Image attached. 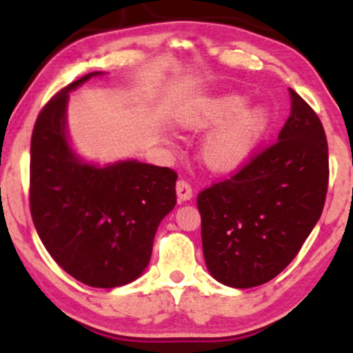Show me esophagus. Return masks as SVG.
I'll return each mask as SVG.
<instances>
[{"label": "esophagus", "mask_w": 353, "mask_h": 353, "mask_svg": "<svg viewBox=\"0 0 353 353\" xmlns=\"http://www.w3.org/2000/svg\"><path fill=\"white\" fill-rule=\"evenodd\" d=\"M176 190H177V197L181 201H189L192 197V185L189 184L188 181L179 179L176 184Z\"/></svg>", "instance_id": "1"}]
</instances>
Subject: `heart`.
I'll list each match as a JSON object with an SVG mask.
<instances>
[{
	"instance_id": "obj_1",
	"label": "heart",
	"mask_w": 353,
	"mask_h": 353,
	"mask_svg": "<svg viewBox=\"0 0 353 353\" xmlns=\"http://www.w3.org/2000/svg\"><path fill=\"white\" fill-rule=\"evenodd\" d=\"M242 106H244V98L225 96V98L210 103L204 119H225V117L241 111ZM192 123H197V119H194ZM264 125L265 112L262 109H247L241 112L224 129L210 137L204 149L205 161L219 171H229V169L237 168L250 152Z\"/></svg>"
}]
</instances>
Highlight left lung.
Here are the masks:
<instances>
[{"instance_id": "obj_1", "label": "left lung", "mask_w": 353, "mask_h": 353, "mask_svg": "<svg viewBox=\"0 0 353 353\" xmlns=\"http://www.w3.org/2000/svg\"><path fill=\"white\" fill-rule=\"evenodd\" d=\"M277 141L201 190V236L214 279L236 289L272 281L317 224L329 188V148L317 112L290 89Z\"/></svg>"}]
</instances>
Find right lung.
<instances>
[{"mask_svg":"<svg viewBox=\"0 0 353 353\" xmlns=\"http://www.w3.org/2000/svg\"><path fill=\"white\" fill-rule=\"evenodd\" d=\"M68 84L39 111L31 136L30 209L50 255L76 281L112 289L148 267L157 225L176 205V171L125 161L84 164L64 132Z\"/></svg>","mask_w":353,"mask_h":353,"instance_id":"right-lung-1","label":"right lung"}]
</instances>
